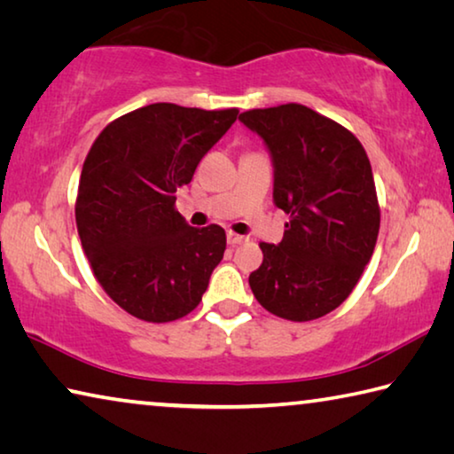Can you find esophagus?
<instances>
[{
    "label": "esophagus",
    "mask_w": 454,
    "mask_h": 454,
    "mask_svg": "<svg viewBox=\"0 0 454 454\" xmlns=\"http://www.w3.org/2000/svg\"><path fill=\"white\" fill-rule=\"evenodd\" d=\"M245 241V237L243 235H237V233H233V231H227V243L229 245H241Z\"/></svg>",
    "instance_id": "esophagus-1"
}]
</instances>
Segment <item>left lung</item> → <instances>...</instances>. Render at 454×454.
Listing matches in <instances>:
<instances>
[{"label": "left lung", "mask_w": 454, "mask_h": 454, "mask_svg": "<svg viewBox=\"0 0 454 454\" xmlns=\"http://www.w3.org/2000/svg\"><path fill=\"white\" fill-rule=\"evenodd\" d=\"M273 160V200L289 215L284 239L259 243L249 276L273 316L309 322L336 309L374 254L380 207L368 154L350 130L303 104L239 114Z\"/></svg>", "instance_id": "left-lung-1"}]
</instances>
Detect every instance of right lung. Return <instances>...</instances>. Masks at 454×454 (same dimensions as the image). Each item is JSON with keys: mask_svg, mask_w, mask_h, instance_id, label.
<instances>
[{"mask_svg": "<svg viewBox=\"0 0 454 454\" xmlns=\"http://www.w3.org/2000/svg\"><path fill=\"white\" fill-rule=\"evenodd\" d=\"M237 114L157 102L94 140L78 184V235L94 278L130 316L165 324L199 306L227 237L219 225H187L175 192Z\"/></svg>", "mask_w": 454, "mask_h": 454, "instance_id": "right-lung-1", "label": "right lung"}]
</instances>
